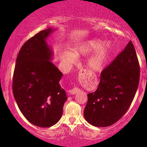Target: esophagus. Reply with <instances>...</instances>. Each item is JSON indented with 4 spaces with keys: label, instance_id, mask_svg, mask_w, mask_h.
Masks as SVG:
<instances>
[{
    "label": "esophagus",
    "instance_id": "obj_1",
    "mask_svg": "<svg viewBox=\"0 0 147 147\" xmlns=\"http://www.w3.org/2000/svg\"><path fill=\"white\" fill-rule=\"evenodd\" d=\"M80 91V89L78 88L77 87H75L71 89V90H69V92H70V94H72V95H75V94L77 93V92H79Z\"/></svg>",
    "mask_w": 147,
    "mask_h": 147
}]
</instances>
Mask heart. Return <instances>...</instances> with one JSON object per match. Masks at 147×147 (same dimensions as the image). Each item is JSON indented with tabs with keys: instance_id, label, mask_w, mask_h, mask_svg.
<instances>
[{
	"instance_id": "heart-1",
	"label": "heart",
	"mask_w": 147,
	"mask_h": 147,
	"mask_svg": "<svg viewBox=\"0 0 147 147\" xmlns=\"http://www.w3.org/2000/svg\"><path fill=\"white\" fill-rule=\"evenodd\" d=\"M112 52L113 45L111 42L104 43L102 40L93 38L79 43L76 49L75 53L77 55L88 56L94 52L88 59L87 64L91 70L98 72L105 68L110 59ZM77 59V55L71 52H66L64 56V60L69 65L75 63Z\"/></svg>"
}]
</instances>
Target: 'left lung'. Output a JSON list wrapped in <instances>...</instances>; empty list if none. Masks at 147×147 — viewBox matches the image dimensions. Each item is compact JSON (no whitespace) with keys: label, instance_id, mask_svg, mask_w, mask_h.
Listing matches in <instances>:
<instances>
[{"label":"left lung","instance_id":"obj_1","mask_svg":"<svg viewBox=\"0 0 147 147\" xmlns=\"http://www.w3.org/2000/svg\"><path fill=\"white\" fill-rule=\"evenodd\" d=\"M140 81V65L134 45L126 48L101 72L94 92L88 94L84 117L89 124L106 127L117 122L132 103Z\"/></svg>","mask_w":147,"mask_h":147}]
</instances>
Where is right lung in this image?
I'll return each mask as SVG.
<instances>
[{"mask_svg":"<svg viewBox=\"0 0 147 147\" xmlns=\"http://www.w3.org/2000/svg\"><path fill=\"white\" fill-rule=\"evenodd\" d=\"M53 30H43L28 40L18 54L12 90L24 117L39 127H50L59 121L68 97L61 87L63 74L54 65L46 38Z\"/></svg>","mask_w":147,"mask_h":147,"instance_id":"obj_1","label":"right lung"}]
</instances>
